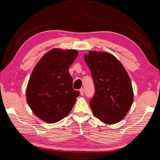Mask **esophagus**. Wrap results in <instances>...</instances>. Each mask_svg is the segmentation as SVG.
I'll list each match as a JSON object with an SVG mask.
<instances>
[{
  "instance_id": "obj_1",
  "label": "esophagus",
  "mask_w": 160,
  "mask_h": 160,
  "mask_svg": "<svg viewBox=\"0 0 160 160\" xmlns=\"http://www.w3.org/2000/svg\"><path fill=\"white\" fill-rule=\"evenodd\" d=\"M80 94H81V95H83V94H84V89L83 88H81L80 89Z\"/></svg>"
}]
</instances>
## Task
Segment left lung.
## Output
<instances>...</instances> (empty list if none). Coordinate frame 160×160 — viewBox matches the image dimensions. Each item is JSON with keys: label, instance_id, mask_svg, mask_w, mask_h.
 I'll use <instances>...</instances> for the list:
<instances>
[{"label": "left lung", "instance_id": "left-lung-1", "mask_svg": "<svg viewBox=\"0 0 160 160\" xmlns=\"http://www.w3.org/2000/svg\"><path fill=\"white\" fill-rule=\"evenodd\" d=\"M95 86L90 105L94 117L114 124L126 116L133 102L131 79L123 65L112 53L91 51L84 55Z\"/></svg>", "mask_w": 160, "mask_h": 160}]
</instances>
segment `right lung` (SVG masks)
I'll use <instances>...</instances> for the list:
<instances>
[{
    "mask_svg": "<svg viewBox=\"0 0 160 160\" xmlns=\"http://www.w3.org/2000/svg\"><path fill=\"white\" fill-rule=\"evenodd\" d=\"M78 55L75 49L53 48L35 66L26 90V99L38 118L48 123L66 117L80 92L72 88L69 68Z\"/></svg>",
    "mask_w": 160,
    "mask_h": 160,
    "instance_id": "add662e5",
    "label": "right lung"
}]
</instances>
